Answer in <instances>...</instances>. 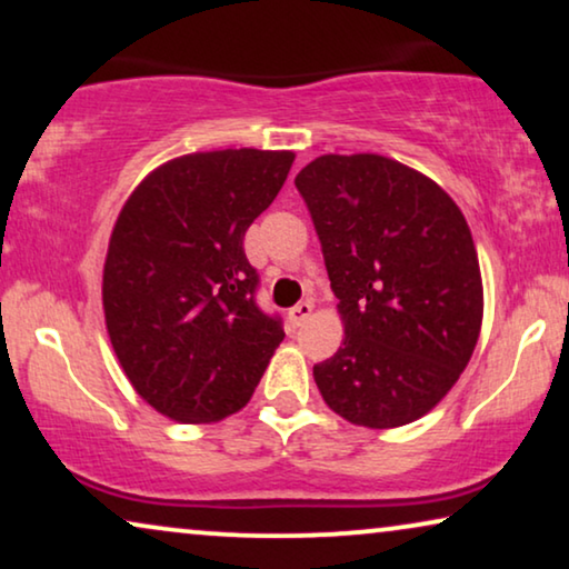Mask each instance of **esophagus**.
<instances>
[{
  "label": "esophagus",
  "instance_id": "1",
  "mask_svg": "<svg viewBox=\"0 0 569 569\" xmlns=\"http://www.w3.org/2000/svg\"><path fill=\"white\" fill-rule=\"evenodd\" d=\"M310 316H313V306H310V302H298V306L287 313V321H290L292 329H298V326L306 323Z\"/></svg>",
  "mask_w": 569,
  "mask_h": 569
}]
</instances>
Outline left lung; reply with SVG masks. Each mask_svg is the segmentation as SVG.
Returning a JSON list of instances; mask_svg holds the SVG:
<instances>
[{
  "mask_svg": "<svg viewBox=\"0 0 569 569\" xmlns=\"http://www.w3.org/2000/svg\"><path fill=\"white\" fill-rule=\"evenodd\" d=\"M321 238L345 341L316 365L347 422L391 430L438 407L485 316L469 222L432 178L376 152L321 154L295 178Z\"/></svg>",
  "mask_w": 569,
  "mask_h": 569,
  "instance_id": "obj_1",
  "label": "left lung"
}]
</instances>
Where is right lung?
<instances>
[{
    "label": "right lung",
    "mask_w": 569,
    "mask_h": 569,
    "mask_svg": "<svg viewBox=\"0 0 569 569\" xmlns=\"http://www.w3.org/2000/svg\"><path fill=\"white\" fill-rule=\"evenodd\" d=\"M290 150L162 162L116 217L103 313L134 391L162 417L212 425L251 401L284 331L261 313L243 236L287 181Z\"/></svg>",
    "instance_id": "1"
}]
</instances>
